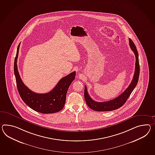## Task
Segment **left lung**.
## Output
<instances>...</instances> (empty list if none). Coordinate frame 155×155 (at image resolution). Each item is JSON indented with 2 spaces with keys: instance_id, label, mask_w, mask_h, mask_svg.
<instances>
[{
  "instance_id": "1",
  "label": "left lung",
  "mask_w": 155,
  "mask_h": 155,
  "mask_svg": "<svg viewBox=\"0 0 155 155\" xmlns=\"http://www.w3.org/2000/svg\"><path fill=\"white\" fill-rule=\"evenodd\" d=\"M129 41L130 48L134 52L136 56L135 71L132 81L129 84V87L120 95H119L117 98L105 102H97L92 99L87 92V87L85 86L84 92V99L87 105L91 109L97 111H110L119 109L124 104L133 90L135 88L138 83L140 76V68L138 53L136 45L132 40L130 38H129Z\"/></svg>"
}]
</instances>
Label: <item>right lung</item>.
Returning a JSON list of instances; mask_svg holds the SVG:
<instances>
[{
	"mask_svg": "<svg viewBox=\"0 0 155 155\" xmlns=\"http://www.w3.org/2000/svg\"><path fill=\"white\" fill-rule=\"evenodd\" d=\"M20 43L18 46L14 63V72L18 91L23 102L32 109L42 114L55 113L64 107L68 88L76 77L73 72L58 82L55 87L46 94H37L27 87L19 76L17 68V58Z\"/></svg>",
	"mask_w": 155,
	"mask_h": 155,
	"instance_id": "obj_1",
	"label": "right lung"
}]
</instances>
